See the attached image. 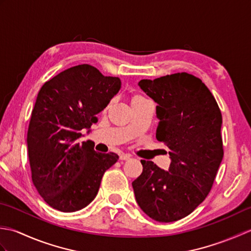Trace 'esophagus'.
Masks as SVG:
<instances>
[{
	"instance_id": "esophagus-1",
	"label": "esophagus",
	"mask_w": 251,
	"mask_h": 251,
	"mask_svg": "<svg viewBox=\"0 0 251 251\" xmlns=\"http://www.w3.org/2000/svg\"><path fill=\"white\" fill-rule=\"evenodd\" d=\"M120 159L121 161H128V159H130V155L129 154H121Z\"/></svg>"
}]
</instances>
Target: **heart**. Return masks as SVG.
<instances>
[{
    "label": "heart",
    "instance_id": "heart-1",
    "mask_svg": "<svg viewBox=\"0 0 251 251\" xmlns=\"http://www.w3.org/2000/svg\"><path fill=\"white\" fill-rule=\"evenodd\" d=\"M141 98H143V97H141V96H135V97L132 98V101H134V100H137V99H141Z\"/></svg>",
    "mask_w": 251,
    "mask_h": 251
}]
</instances>
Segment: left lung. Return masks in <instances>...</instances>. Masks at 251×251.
<instances>
[{"label":"left lung","mask_w":251,"mask_h":251,"mask_svg":"<svg viewBox=\"0 0 251 251\" xmlns=\"http://www.w3.org/2000/svg\"><path fill=\"white\" fill-rule=\"evenodd\" d=\"M139 86L157 103L156 139L170 149L172 163L165 172L142 159V174L132 182L136 201L155 221H177L214 184L223 157L222 114L210 90L190 73L141 79Z\"/></svg>","instance_id":"1"}]
</instances>
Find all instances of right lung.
Listing matches in <instances>:
<instances>
[{
  "mask_svg": "<svg viewBox=\"0 0 251 251\" xmlns=\"http://www.w3.org/2000/svg\"><path fill=\"white\" fill-rule=\"evenodd\" d=\"M121 88V79L97 68L78 65L41 87L26 136L33 184L50 207L63 212L83 209L99 191L101 179L119 155L99 153L94 143H78L81 130L98 122Z\"/></svg>",
  "mask_w": 251,
  "mask_h": 251,
  "instance_id": "right-lung-1",
  "label": "right lung"
}]
</instances>
